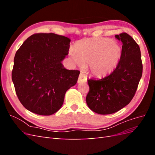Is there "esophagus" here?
I'll return each mask as SVG.
<instances>
[{"instance_id":"1","label":"esophagus","mask_w":155,"mask_h":155,"mask_svg":"<svg viewBox=\"0 0 155 155\" xmlns=\"http://www.w3.org/2000/svg\"><path fill=\"white\" fill-rule=\"evenodd\" d=\"M87 78L85 75L83 74V73H81L80 74H79L78 80V83H81L83 82H87Z\"/></svg>"}]
</instances>
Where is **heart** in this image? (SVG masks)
Returning <instances> with one entry per match:
<instances>
[{
	"label": "heart",
	"mask_w": 155,
	"mask_h": 155,
	"mask_svg": "<svg viewBox=\"0 0 155 155\" xmlns=\"http://www.w3.org/2000/svg\"><path fill=\"white\" fill-rule=\"evenodd\" d=\"M123 56V50L114 40L104 37L83 39L77 41L69 57L76 65L87 63L93 76L102 78L113 72Z\"/></svg>",
	"instance_id": "heart-1"
}]
</instances>
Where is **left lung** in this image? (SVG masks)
<instances>
[{
	"label": "left lung",
	"instance_id": "1",
	"mask_svg": "<svg viewBox=\"0 0 155 155\" xmlns=\"http://www.w3.org/2000/svg\"><path fill=\"white\" fill-rule=\"evenodd\" d=\"M115 37L123 44V56L118 67L104 78L88 80L87 104L93 112L100 114L114 113L128 105L142 76L138 45L127 33L116 35Z\"/></svg>",
	"mask_w": 155,
	"mask_h": 155
}]
</instances>
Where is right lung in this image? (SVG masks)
<instances>
[{
    "label": "right lung",
    "instance_id": "obj_1",
    "mask_svg": "<svg viewBox=\"0 0 155 155\" xmlns=\"http://www.w3.org/2000/svg\"><path fill=\"white\" fill-rule=\"evenodd\" d=\"M70 42L67 37L41 33L29 37L17 51L12 78L27 110L43 116L55 113L67 90L76 84L80 72L67 70L62 64Z\"/></svg>",
    "mask_w": 155,
    "mask_h": 155
}]
</instances>
